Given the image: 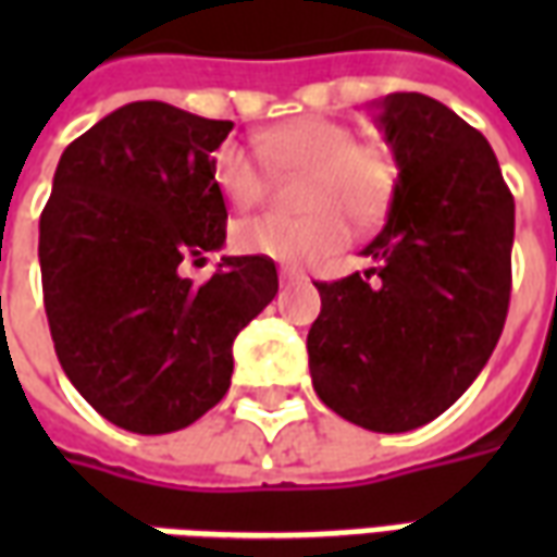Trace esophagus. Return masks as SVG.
<instances>
[{"label":"esophagus","mask_w":557,"mask_h":557,"mask_svg":"<svg viewBox=\"0 0 557 557\" xmlns=\"http://www.w3.org/2000/svg\"><path fill=\"white\" fill-rule=\"evenodd\" d=\"M280 283H283V286H292V283H307V277L298 274V271H292V268H280Z\"/></svg>","instance_id":"34e87169"}]
</instances>
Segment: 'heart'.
<instances>
[{
  "label": "heart",
  "instance_id": "1",
  "mask_svg": "<svg viewBox=\"0 0 557 557\" xmlns=\"http://www.w3.org/2000/svg\"><path fill=\"white\" fill-rule=\"evenodd\" d=\"M268 175H304L295 206L310 214L242 220L232 232V247L283 265H313L349 242L343 214L355 223H370L385 211L397 184V163L385 146L358 143L343 122L304 115L256 134L253 151L226 143L214 158V187L242 211L265 199Z\"/></svg>",
  "mask_w": 557,
  "mask_h": 557
}]
</instances>
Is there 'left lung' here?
<instances>
[{"label":"left lung","mask_w":557,"mask_h":557,"mask_svg":"<svg viewBox=\"0 0 557 557\" xmlns=\"http://www.w3.org/2000/svg\"><path fill=\"white\" fill-rule=\"evenodd\" d=\"M375 125L397 184L375 268L315 283L307 334L319 399L373 432H409L462 397L490 361L510 304L513 196L486 137L435 98L394 91Z\"/></svg>","instance_id":"obj_1"}]
</instances>
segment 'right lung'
Masks as SVG:
<instances>
[{"mask_svg": "<svg viewBox=\"0 0 557 557\" xmlns=\"http://www.w3.org/2000/svg\"><path fill=\"white\" fill-rule=\"evenodd\" d=\"M232 122L134 101L62 151L41 214L44 307L62 370L103 418L139 435L190 426L230 391L232 343L277 295L262 256H223L214 151Z\"/></svg>", "mask_w": 557, "mask_h": 557, "instance_id": "obj_1", "label": "right lung"}]
</instances>
